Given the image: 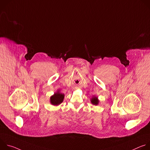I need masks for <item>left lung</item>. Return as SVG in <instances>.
Wrapping results in <instances>:
<instances>
[{
	"mask_svg": "<svg viewBox=\"0 0 150 150\" xmlns=\"http://www.w3.org/2000/svg\"><path fill=\"white\" fill-rule=\"evenodd\" d=\"M91 102L94 105H97L99 103V100L97 97L93 96V98H91Z\"/></svg>",
	"mask_w": 150,
	"mask_h": 150,
	"instance_id": "left-lung-1",
	"label": "left lung"
}]
</instances>
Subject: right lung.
Returning a JSON list of instances; mask_svg holds the SVG:
<instances>
[{"label":"right lung","mask_w":150,"mask_h":150,"mask_svg":"<svg viewBox=\"0 0 150 150\" xmlns=\"http://www.w3.org/2000/svg\"><path fill=\"white\" fill-rule=\"evenodd\" d=\"M65 95L57 91L52 96L50 97V103L54 105H58L61 104L64 99Z\"/></svg>","instance_id":"right-lung-1"}]
</instances>
